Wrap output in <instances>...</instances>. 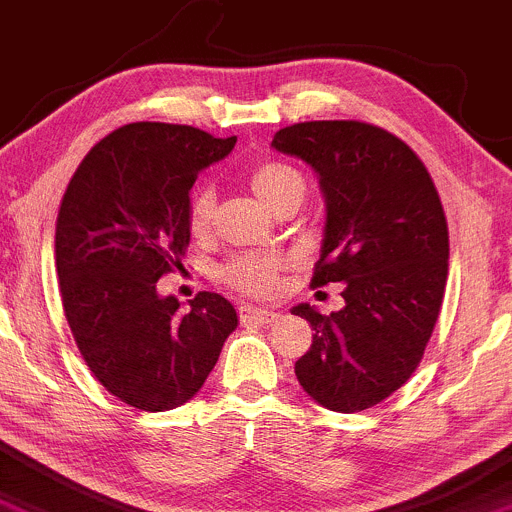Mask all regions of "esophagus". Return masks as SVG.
I'll return each mask as SVG.
<instances>
[{
    "mask_svg": "<svg viewBox=\"0 0 512 512\" xmlns=\"http://www.w3.org/2000/svg\"><path fill=\"white\" fill-rule=\"evenodd\" d=\"M238 314H240L242 324H260V326H267V324H274V321L279 319L277 311L262 309V306H252V304H242L240 309H238Z\"/></svg>",
    "mask_w": 512,
    "mask_h": 512,
    "instance_id": "obj_1",
    "label": "esophagus"
}]
</instances>
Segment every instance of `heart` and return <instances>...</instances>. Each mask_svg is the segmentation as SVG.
I'll return each instance as SVG.
<instances>
[{"mask_svg": "<svg viewBox=\"0 0 512 512\" xmlns=\"http://www.w3.org/2000/svg\"><path fill=\"white\" fill-rule=\"evenodd\" d=\"M250 188L255 196L270 208L272 213L284 211L294 206L299 208L306 198L304 176L287 161H260L250 171ZM215 218V188L203 184L193 191L188 201V228L193 235H206L211 230ZM282 260L277 255H265V252H247V255L235 257L225 265L223 279L230 287L242 289L247 294H265L277 284Z\"/></svg>", "mask_w": 512, "mask_h": 512, "instance_id": "1", "label": "heart"}]
</instances>
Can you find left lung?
I'll list each match as a JSON object with an SVG mask.
<instances>
[{
  "label": "left lung",
  "mask_w": 512,
  "mask_h": 512,
  "mask_svg": "<svg viewBox=\"0 0 512 512\" xmlns=\"http://www.w3.org/2000/svg\"><path fill=\"white\" fill-rule=\"evenodd\" d=\"M272 147L319 176L326 228L311 287L338 282L346 301L328 316L294 306L314 331L294 373L326 410H368L410 380L439 319L449 228L437 186L402 139L368 122H299Z\"/></svg>",
  "instance_id": "left-lung-1"
}]
</instances>
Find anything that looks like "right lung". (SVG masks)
I'll list each match as a JSON object with an SVG mask.
<instances>
[{
	"label": "right lung",
	"instance_id": "add662e5",
	"mask_svg": "<svg viewBox=\"0 0 512 512\" xmlns=\"http://www.w3.org/2000/svg\"><path fill=\"white\" fill-rule=\"evenodd\" d=\"M238 137L132 122L100 139L63 193L56 270L78 351L117 400L144 412L184 405L211 375L238 326L228 299L201 292L181 311L157 282L181 267L198 171Z\"/></svg>",
	"mask_w": 512,
	"mask_h": 512
}]
</instances>
